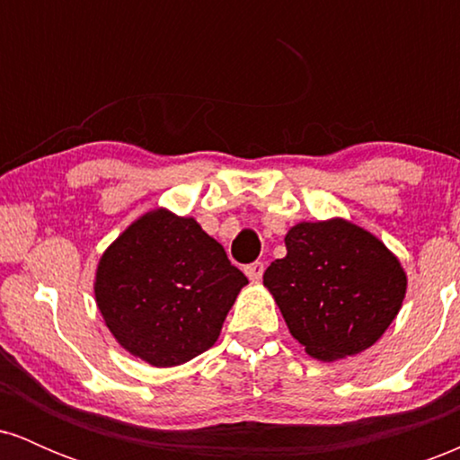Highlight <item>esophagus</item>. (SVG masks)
<instances>
[{
  "label": "esophagus",
  "mask_w": 460,
  "mask_h": 460,
  "mask_svg": "<svg viewBox=\"0 0 460 460\" xmlns=\"http://www.w3.org/2000/svg\"><path fill=\"white\" fill-rule=\"evenodd\" d=\"M244 272H246V277L251 279L252 283H260L261 277H263V263L261 261L251 263V266L244 268Z\"/></svg>",
  "instance_id": "obj_1"
}]
</instances>
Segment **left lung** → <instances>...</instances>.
<instances>
[{"label":"left lung","instance_id":"8db88e82","mask_svg":"<svg viewBox=\"0 0 460 460\" xmlns=\"http://www.w3.org/2000/svg\"><path fill=\"white\" fill-rule=\"evenodd\" d=\"M285 248L288 255L263 272V285L305 352L331 363L376 344L406 294L398 257L344 218L294 225Z\"/></svg>","mask_w":460,"mask_h":460}]
</instances>
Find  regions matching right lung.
Segmentation results:
<instances>
[{
	"label": "right lung",
	"instance_id": "obj_1",
	"mask_svg": "<svg viewBox=\"0 0 460 460\" xmlns=\"http://www.w3.org/2000/svg\"><path fill=\"white\" fill-rule=\"evenodd\" d=\"M246 283L197 220L155 208L105 248L94 300L129 355L172 367L216 344Z\"/></svg>",
	"mask_w": 460,
	"mask_h": 460
}]
</instances>
